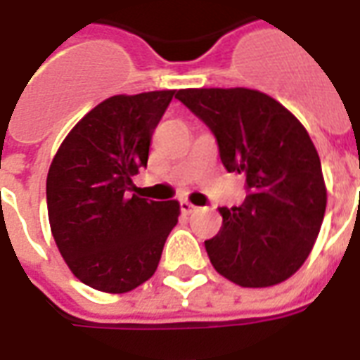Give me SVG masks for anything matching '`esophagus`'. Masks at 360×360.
Here are the masks:
<instances>
[{
    "mask_svg": "<svg viewBox=\"0 0 360 360\" xmlns=\"http://www.w3.org/2000/svg\"><path fill=\"white\" fill-rule=\"evenodd\" d=\"M196 210V205L191 204L188 200H181V211L185 213V215H188V213H192V211Z\"/></svg>",
    "mask_w": 360,
    "mask_h": 360,
    "instance_id": "1",
    "label": "esophagus"
}]
</instances>
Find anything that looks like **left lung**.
<instances>
[{
    "mask_svg": "<svg viewBox=\"0 0 360 360\" xmlns=\"http://www.w3.org/2000/svg\"><path fill=\"white\" fill-rule=\"evenodd\" d=\"M175 98L215 134L221 162L245 174L251 194L221 207L205 241L223 278L249 289L289 279L314 249L326 210L321 160L308 130L271 96L251 89H183Z\"/></svg>",
    "mask_w": 360,
    "mask_h": 360,
    "instance_id": "8db88e82",
    "label": "left lung"
}]
</instances>
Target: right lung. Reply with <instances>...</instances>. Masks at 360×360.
I'll use <instances>...</instances> for the list:
<instances>
[{
    "mask_svg": "<svg viewBox=\"0 0 360 360\" xmlns=\"http://www.w3.org/2000/svg\"><path fill=\"white\" fill-rule=\"evenodd\" d=\"M175 90L107 98L84 115L56 150L46 175L49 223L79 281L111 295L130 292L158 268L181 207L177 200L126 196L147 166L153 131Z\"/></svg>",
    "mask_w": 360,
    "mask_h": 360,
    "instance_id": "right-lung-1",
    "label": "right lung"
}]
</instances>
